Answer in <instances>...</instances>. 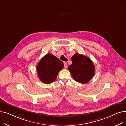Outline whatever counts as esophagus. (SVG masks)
Instances as JSON below:
<instances>
[{
    "mask_svg": "<svg viewBox=\"0 0 126 126\" xmlns=\"http://www.w3.org/2000/svg\"><path fill=\"white\" fill-rule=\"evenodd\" d=\"M67 67H68V65H67V64H66V63L64 62V68L65 69H66V68H67Z\"/></svg>",
    "mask_w": 126,
    "mask_h": 126,
    "instance_id": "1",
    "label": "esophagus"
}]
</instances>
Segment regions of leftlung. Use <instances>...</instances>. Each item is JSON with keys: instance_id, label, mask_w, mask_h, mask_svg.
I'll use <instances>...</instances> for the list:
<instances>
[{"instance_id": "8db88e82", "label": "left lung", "mask_w": 126, "mask_h": 126, "mask_svg": "<svg viewBox=\"0 0 126 126\" xmlns=\"http://www.w3.org/2000/svg\"><path fill=\"white\" fill-rule=\"evenodd\" d=\"M72 64L68 69L76 81L84 84L92 79L94 75V65L90 58L77 53L72 57Z\"/></svg>"}]
</instances>
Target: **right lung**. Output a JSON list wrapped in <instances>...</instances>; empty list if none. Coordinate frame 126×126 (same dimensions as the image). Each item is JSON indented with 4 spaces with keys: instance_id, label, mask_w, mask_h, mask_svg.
<instances>
[{
    "instance_id": "add662e5",
    "label": "right lung",
    "mask_w": 126,
    "mask_h": 126,
    "mask_svg": "<svg viewBox=\"0 0 126 126\" xmlns=\"http://www.w3.org/2000/svg\"><path fill=\"white\" fill-rule=\"evenodd\" d=\"M63 68V63L51 53L44 56L36 65V71L40 80L49 84L56 79L58 72Z\"/></svg>"
}]
</instances>
